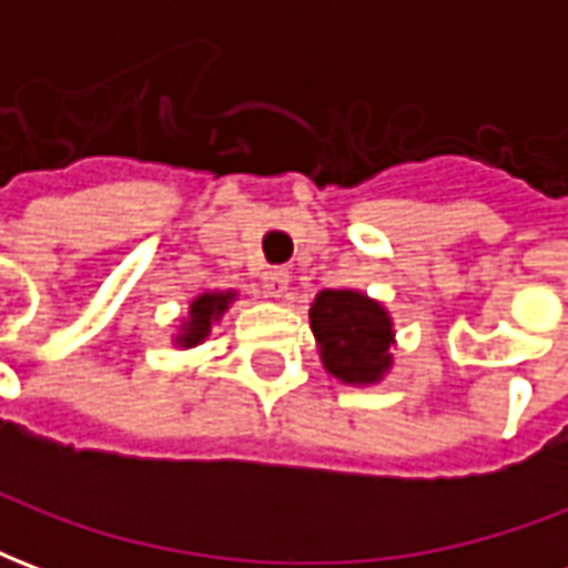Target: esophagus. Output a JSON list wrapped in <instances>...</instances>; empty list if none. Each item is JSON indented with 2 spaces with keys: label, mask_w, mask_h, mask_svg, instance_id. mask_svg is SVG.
Listing matches in <instances>:
<instances>
[{
  "label": "esophagus",
  "mask_w": 568,
  "mask_h": 568,
  "mask_svg": "<svg viewBox=\"0 0 568 568\" xmlns=\"http://www.w3.org/2000/svg\"><path fill=\"white\" fill-rule=\"evenodd\" d=\"M261 285L271 297H283L285 288H288V271L285 267H267L261 273Z\"/></svg>",
  "instance_id": "34e87169"
}]
</instances>
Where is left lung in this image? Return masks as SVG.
Wrapping results in <instances>:
<instances>
[{
  "mask_svg": "<svg viewBox=\"0 0 568 568\" xmlns=\"http://www.w3.org/2000/svg\"><path fill=\"white\" fill-rule=\"evenodd\" d=\"M310 328L322 365L341 383L371 386L393 368V320L374 297L353 288H322L310 304Z\"/></svg>",
  "mask_w": 568,
  "mask_h": 568,
  "instance_id": "obj_1",
  "label": "left lung"
}]
</instances>
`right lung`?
I'll return each instance as SVG.
<instances>
[{
  "instance_id": "1",
  "label": "right lung",
  "mask_w": 568,
  "mask_h": 568,
  "mask_svg": "<svg viewBox=\"0 0 568 568\" xmlns=\"http://www.w3.org/2000/svg\"><path fill=\"white\" fill-rule=\"evenodd\" d=\"M236 301V292H203L191 301L187 307V316L179 325V334H175V346H197L210 337L212 325L222 320L227 307Z\"/></svg>"
}]
</instances>
